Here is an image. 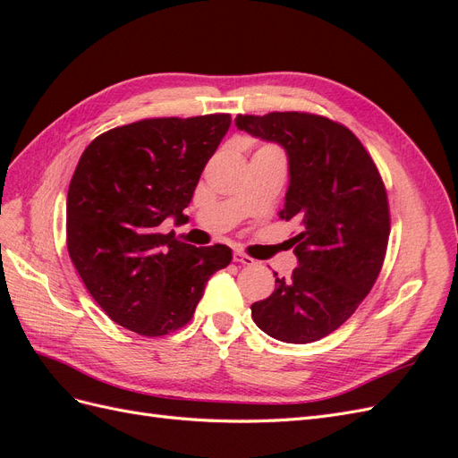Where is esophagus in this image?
I'll list each match as a JSON object with an SVG mask.
<instances>
[{"label":"esophagus","mask_w":458,"mask_h":458,"mask_svg":"<svg viewBox=\"0 0 458 458\" xmlns=\"http://www.w3.org/2000/svg\"><path fill=\"white\" fill-rule=\"evenodd\" d=\"M233 261L234 263H241V266H254V259L250 258V256H246V254H242V252H233Z\"/></svg>","instance_id":"obj_1"}]
</instances>
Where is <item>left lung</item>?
I'll return each mask as SVG.
<instances>
[{
    "mask_svg": "<svg viewBox=\"0 0 458 458\" xmlns=\"http://www.w3.org/2000/svg\"><path fill=\"white\" fill-rule=\"evenodd\" d=\"M239 130L281 145L290 183L281 219L296 221L298 267L275 273V293L252 303L254 323L275 340L310 344L348 321L380 273L390 210L380 174L342 123L306 113L237 116Z\"/></svg>",
    "mask_w": 458,
    "mask_h": 458,
    "instance_id": "8db88e82",
    "label": "left lung"
}]
</instances>
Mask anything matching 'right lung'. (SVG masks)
<instances>
[{"label":"right lung","instance_id":"1","mask_svg":"<svg viewBox=\"0 0 458 458\" xmlns=\"http://www.w3.org/2000/svg\"><path fill=\"white\" fill-rule=\"evenodd\" d=\"M229 114L148 118L97 137L66 197V246L93 300L120 327L164 336L191 321L225 244L197 248L162 234L183 217Z\"/></svg>","mask_w":458,"mask_h":458}]
</instances>
